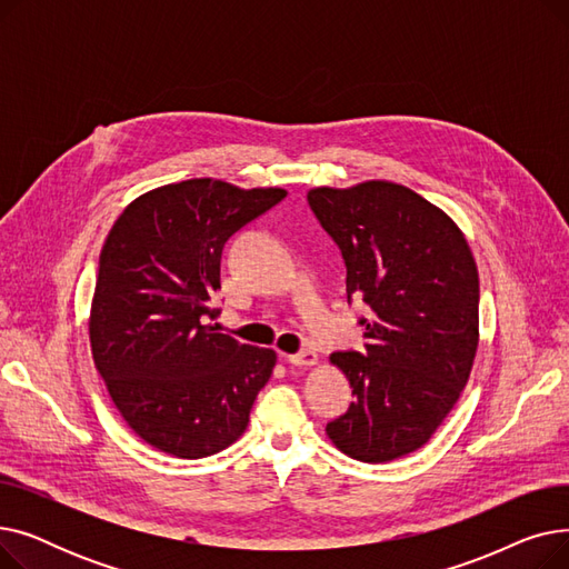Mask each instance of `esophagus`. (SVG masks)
<instances>
[{
    "label": "esophagus",
    "mask_w": 569,
    "mask_h": 569,
    "mask_svg": "<svg viewBox=\"0 0 569 569\" xmlns=\"http://www.w3.org/2000/svg\"><path fill=\"white\" fill-rule=\"evenodd\" d=\"M286 362L292 367H313L318 362V352L311 348H305L300 352H292V355H283Z\"/></svg>",
    "instance_id": "1"
}]
</instances>
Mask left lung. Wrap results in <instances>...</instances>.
I'll list each match as a JSON object with an SVG mask.
<instances>
[{
    "instance_id": "8db88e82",
    "label": "left lung",
    "mask_w": 569,
    "mask_h": 569,
    "mask_svg": "<svg viewBox=\"0 0 569 569\" xmlns=\"http://www.w3.org/2000/svg\"><path fill=\"white\" fill-rule=\"evenodd\" d=\"M309 207L341 249L348 302L369 307L365 352L332 355L355 401L327 436L357 461L422 447L459 401L480 327V279L455 221L392 184L311 189Z\"/></svg>"
}]
</instances>
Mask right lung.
I'll return each mask as SVG.
<instances>
[{
	"label": "right lung",
	"mask_w": 569,
	"mask_h": 569,
	"mask_svg": "<svg viewBox=\"0 0 569 569\" xmlns=\"http://www.w3.org/2000/svg\"><path fill=\"white\" fill-rule=\"evenodd\" d=\"M286 198L187 179L136 198L108 232L89 316L94 365L127 425L200 459L244 433L277 355L219 332L228 239Z\"/></svg>",
	"instance_id": "add662e5"
}]
</instances>
